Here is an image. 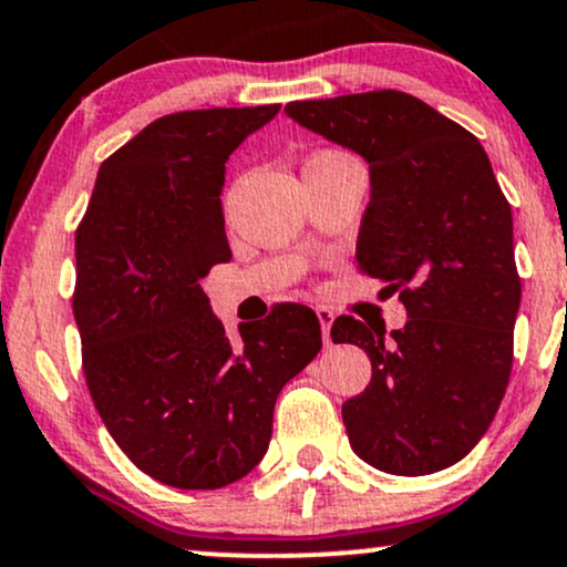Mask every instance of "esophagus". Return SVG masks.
<instances>
[{
    "instance_id": "34e87169",
    "label": "esophagus",
    "mask_w": 567,
    "mask_h": 567,
    "mask_svg": "<svg viewBox=\"0 0 567 567\" xmlns=\"http://www.w3.org/2000/svg\"><path fill=\"white\" fill-rule=\"evenodd\" d=\"M316 316H318V321H321L323 344H326V348H331V323H334V312L326 310V308H318Z\"/></svg>"
}]
</instances>
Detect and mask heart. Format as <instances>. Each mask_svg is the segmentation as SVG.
Masks as SVG:
<instances>
[{
	"mask_svg": "<svg viewBox=\"0 0 567 567\" xmlns=\"http://www.w3.org/2000/svg\"><path fill=\"white\" fill-rule=\"evenodd\" d=\"M334 158H348V153L344 151H318L316 156H310V162L308 164H312V162H334Z\"/></svg>",
	"mask_w": 567,
	"mask_h": 567,
	"instance_id": "heart-1",
	"label": "heart"
}]
</instances>
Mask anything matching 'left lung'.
Wrapping results in <instances>:
<instances>
[{"label":"left lung","mask_w":567,"mask_h":567,"mask_svg":"<svg viewBox=\"0 0 567 567\" xmlns=\"http://www.w3.org/2000/svg\"><path fill=\"white\" fill-rule=\"evenodd\" d=\"M286 113L369 162L358 270L401 291L403 329L339 316L334 342L371 358L342 405L352 451L390 475H430L475 449L507 392L520 308L512 209L462 124L398 90L295 100Z\"/></svg>","instance_id":"obj_1"}]
</instances>
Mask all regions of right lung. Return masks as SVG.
Returning <instances> with one entry per match:
<instances>
[{
  "label": "right lung",
  "instance_id": "obj_1",
  "mask_svg": "<svg viewBox=\"0 0 567 567\" xmlns=\"http://www.w3.org/2000/svg\"><path fill=\"white\" fill-rule=\"evenodd\" d=\"M281 105L179 111L100 164L76 228L73 318L92 403L153 481L215 491L259 464L278 392L321 350V323L284 302L233 344L202 278L230 259L225 162Z\"/></svg>",
  "mask_w": 567,
  "mask_h": 567
}]
</instances>
